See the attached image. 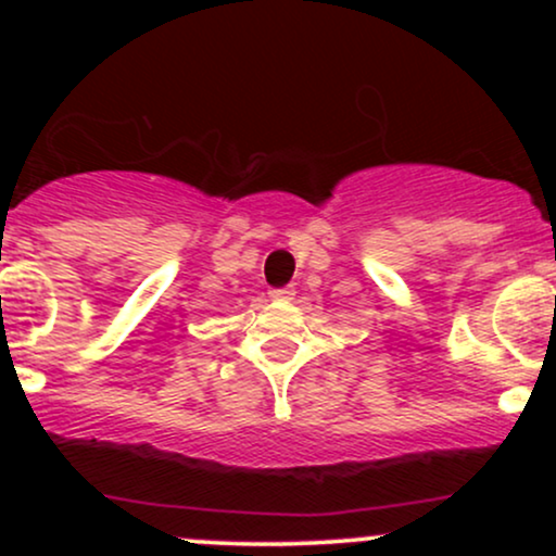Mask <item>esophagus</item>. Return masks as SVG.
<instances>
[{
    "label": "esophagus",
    "instance_id": "esophagus-1",
    "mask_svg": "<svg viewBox=\"0 0 556 556\" xmlns=\"http://www.w3.org/2000/svg\"><path fill=\"white\" fill-rule=\"evenodd\" d=\"M292 295H295V290H292V287H271L269 290L271 300H290Z\"/></svg>",
    "mask_w": 556,
    "mask_h": 556
}]
</instances>
